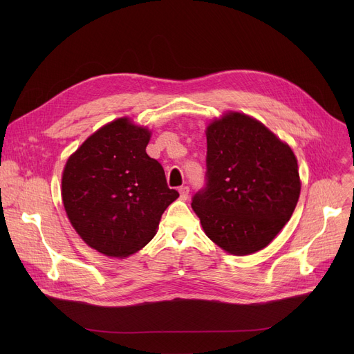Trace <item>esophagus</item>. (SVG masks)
<instances>
[{
	"mask_svg": "<svg viewBox=\"0 0 354 354\" xmlns=\"http://www.w3.org/2000/svg\"><path fill=\"white\" fill-rule=\"evenodd\" d=\"M179 194H180V199H188V196H189V187H180L179 188Z\"/></svg>",
	"mask_w": 354,
	"mask_h": 354,
	"instance_id": "esophagus-1",
	"label": "esophagus"
}]
</instances>
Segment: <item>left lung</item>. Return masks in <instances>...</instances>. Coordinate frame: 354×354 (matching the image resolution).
Masks as SVG:
<instances>
[{
  "mask_svg": "<svg viewBox=\"0 0 354 354\" xmlns=\"http://www.w3.org/2000/svg\"><path fill=\"white\" fill-rule=\"evenodd\" d=\"M205 187L192 196L203 231L231 254L267 247L300 196L297 159L258 120L228 113L207 129Z\"/></svg>",
  "mask_w": 354,
  "mask_h": 354,
  "instance_id": "left-lung-1",
  "label": "left lung"
}]
</instances>
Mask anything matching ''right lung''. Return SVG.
<instances>
[{
	"mask_svg": "<svg viewBox=\"0 0 354 354\" xmlns=\"http://www.w3.org/2000/svg\"><path fill=\"white\" fill-rule=\"evenodd\" d=\"M151 133L118 119L71 155L62 179L64 209L84 243L123 258L151 241L165 209L179 196L162 165L146 153Z\"/></svg>",
	"mask_w": 354,
	"mask_h": 354,
	"instance_id": "add662e5",
	"label": "right lung"
}]
</instances>
